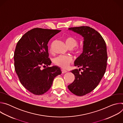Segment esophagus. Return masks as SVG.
I'll use <instances>...</instances> for the list:
<instances>
[{
    "instance_id": "1",
    "label": "esophagus",
    "mask_w": 123,
    "mask_h": 123,
    "mask_svg": "<svg viewBox=\"0 0 123 123\" xmlns=\"http://www.w3.org/2000/svg\"><path fill=\"white\" fill-rule=\"evenodd\" d=\"M61 72H62V74H65V73H67V71H66V70H65V69H62L61 70Z\"/></svg>"
}]
</instances>
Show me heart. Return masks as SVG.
I'll return each mask as SVG.
<instances>
[{
	"label": "heart",
	"mask_w": 123,
	"mask_h": 123,
	"mask_svg": "<svg viewBox=\"0 0 123 123\" xmlns=\"http://www.w3.org/2000/svg\"><path fill=\"white\" fill-rule=\"evenodd\" d=\"M65 42L67 46L69 49L74 48V51L76 54H78L83 50V48L81 46H76L78 44V40L74 37L72 36H69L66 37L64 39ZM50 51L51 48L50 49ZM73 62V58L71 56L67 55H59L54 59V63L57 66L62 68H67L69 65Z\"/></svg>",
	"instance_id": "1"
}]
</instances>
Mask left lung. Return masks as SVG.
<instances>
[{"label":"left lung","mask_w":123,"mask_h":123,"mask_svg":"<svg viewBox=\"0 0 123 123\" xmlns=\"http://www.w3.org/2000/svg\"><path fill=\"white\" fill-rule=\"evenodd\" d=\"M68 29L81 35L84 40L83 52L74 62V66L81 68L71 71L75 79L68 86L73 93L81 96L95 89L104 75L108 60L107 46L101 35L92 28L80 26Z\"/></svg>","instance_id":"1"}]
</instances>
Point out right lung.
Instances as JSON below:
<instances>
[{
    "mask_svg": "<svg viewBox=\"0 0 123 123\" xmlns=\"http://www.w3.org/2000/svg\"><path fill=\"white\" fill-rule=\"evenodd\" d=\"M61 30L36 28L25 33L17 42L14 53V65L19 81L35 95L46 92L54 78L61 74L59 68L49 67V40ZM47 67L42 70L41 67Z\"/></svg>",
    "mask_w": 123,
    "mask_h": 123,
    "instance_id": "1",
    "label": "right lung"
}]
</instances>
